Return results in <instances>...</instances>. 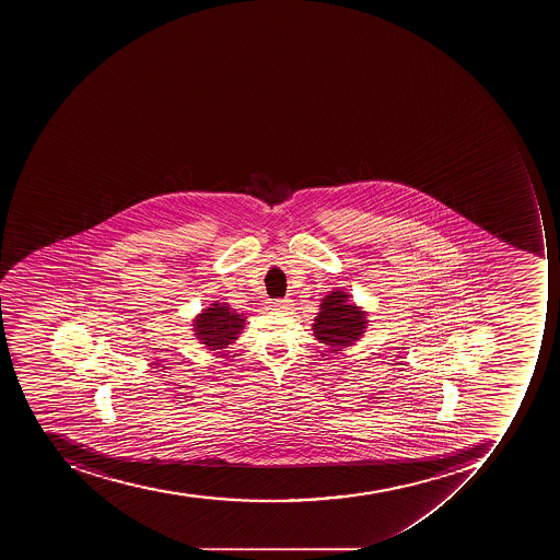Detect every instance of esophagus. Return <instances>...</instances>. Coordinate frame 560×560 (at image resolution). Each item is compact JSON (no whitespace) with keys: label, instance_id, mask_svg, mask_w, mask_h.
Segmentation results:
<instances>
[{"label":"esophagus","instance_id":"esophagus-1","mask_svg":"<svg viewBox=\"0 0 560 560\" xmlns=\"http://www.w3.org/2000/svg\"><path fill=\"white\" fill-rule=\"evenodd\" d=\"M289 308H291V301L289 300L269 301L268 304L269 312H287Z\"/></svg>","mask_w":560,"mask_h":560}]
</instances>
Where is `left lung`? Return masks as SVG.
Returning <instances> with one entry per match:
<instances>
[{"label":"left lung","instance_id":"left-lung-1","mask_svg":"<svg viewBox=\"0 0 560 560\" xmlns=\"http://www.w3.org/2000/svg\"><path fill=\"white\" fill-rule=\"evenodd\" d=\"M368 312L350 303V294L335 289L322 300L320 312L313 324V336L329 347L330 352L352 347L364 336Z\"/></svg>","mask_w":560,"mask_h":560}]
</instances>
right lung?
<instances>
[{"instance_id":"obj_1","label":"right lung","mask_w":560,"mask_h":560,"mask_svg":"<svg viewBox=\"0 0 560 560\" xmlns=\"http://www.w3.org/2000/svg\"><path fill=\"white\" fill-rule=\"evenodd\" d=\"M245 327V317L234 312L228 303H212L196 315L192 330L199 343L208 350H222L238 339Z\"/></svg>"}]
</instances>
